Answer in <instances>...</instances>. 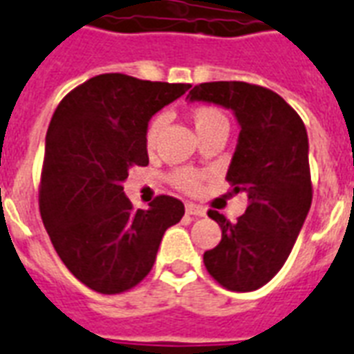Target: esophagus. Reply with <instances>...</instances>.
Segmentation results:
<instances>
[{"label": "esophagus", "instance_id": "1", "mask_svg": "<svg viewBox=\"0 0 354 354\" xmlns=\"http://www.w3.org/2000/svg\"><path fill=\"white\" fill-rule=\"evenodd\" d=\"M185 212H187L189 216H195V217L206 216V210H204L203 206H198V204H193V203L185 204Z\"/></svg>", "mask_w": 354, "mask_h": 354}]
</instances>
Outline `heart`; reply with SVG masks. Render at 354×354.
<instances>
[{"instance_id": "obj_1", "label": "heart", "mask_w": 354, "mask_h": 354, "mask_svg": "<svg viewBox=\"0 0 354 354\" xmlns=\"http://www.w3.org/2000/svg\"><path fill=\"white\" fill-rule=\"evenodd\" d=\"M193 124H195V129H197L198 137H203L206 133H212V131L217 129H229V122H227V118L219 109L216 106H210V104H201L197 106L193 114ZM165 120L167 118L163 114H159L151 120L148 127H146V135H144V140H146V148L150 151L156 150V144H157V137H159V133L163 129ZM172 184L178 185L180 189L187 191V193H195L198 189V185H201V172L197 170H191V169H178L172 172Z\"/></svg>"}]
</instances>
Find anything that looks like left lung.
Returning <instances> with one entry per match:
<instances>
[{
    "label": "left lung",
    "mask_w": 354,
    "mask_h": 354,
    "mask_svg": "<svg viewBox=\"0 0 354 354\" xmlns=\"http://www.w3.org/2000/svg\"><path fill=\"white\" fill-rule=\"evenodd\" d=\"M189 101L230 109L240 125L227 182L248 193L236 223L216 210L221 242L204 253V266L225 289L250 292L276 276L289 257L311 206L308 133L276 91L248 82H204Z\"/></svg>",
    "instance_id": "1"
}]
</instances>
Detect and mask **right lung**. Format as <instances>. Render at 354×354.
<instances>
[{
	"label": "right lung",
	"mask_w": 354,
	"mask_h": 354,
	"mask_svg": "<svg viewBox=\"0 0 354 354\" xmlns=\"http://www.w3.org/2000/svg\"><path fill=\"white\" fill-rule=\"evenodd\" d=\"M189 88L106 73L67 93L52 116L41 217L71 274L97 292L118 295L140 283L165 230L184 216L182 201L169 195L135 210L124 182L133 165H148L144 135L151 116Z\"/></svg>",
	"instance_id": "add662e5"
}]
</instances>
